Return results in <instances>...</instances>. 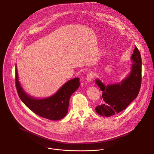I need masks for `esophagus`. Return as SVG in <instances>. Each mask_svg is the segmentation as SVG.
Returning <instances> with one entry per match:
<instances>
[{"mask_svg":"<svg viewBox=\"0 0 154 154\" xmlns=\"http://www.w3.org/2000/svg\"><path fill=\"white\" fill-rule=\"evenodd\" d=\"M94 77V74L93 72H90L86 75V80L88 82H91Z\"/></svg>","mask_w":154,"mask_h":154,"instance_id":"esophagus-1","label":"esophagus"}]
</instances>
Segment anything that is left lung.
Returning <instances> with one entry per match:
<instances>
[{"label": "left lung", "mask_w": 154, "mask_h": 154, "mask_svg": "<svg viewBox=\"0 0 154 154\" xmlns=\"http://www.w3.org/2000/svg\"><path fill=\"white\" fill-rule=\"evenodd\" d=\"M133 61L129 75L120 83L105 86L97 79L96 83L102 91V102L96 107L102 116L109 117L123 111L138 96L141 84V57L135 46L131 57Z\"/></svg>", "instance_id": "8db88e82"}]
</instances>
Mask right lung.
Instances as JSON below:
<instances>
[{"instance_id": "add662e5", "label": "right lung", "mask_w": 154, "mask_h": 154, "mask_svg": "<svg viewBox=\"0 0 154 154\" xmlns=\"http://www.w3.org/2000/svg\"><path fill=\"white\" fill-rule=\"evenodd\" d=\"M15 77L16 88L20 100L37 115L53 121L60 120L67 115L70 97L80 85V79L74 78L64 84L53 96L38 99L23 90L18 80L16 66Z\"/></svg>"}]
</instances>
